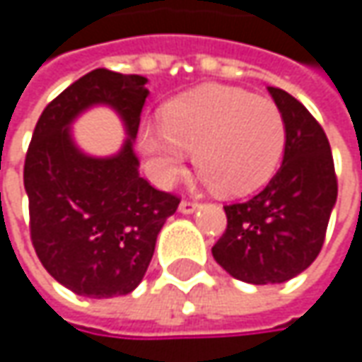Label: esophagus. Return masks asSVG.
<instances>
[{
    "label": "esophagus",
    "instance_id": "obj_1",
    "mask_svg": "<svg viewBox=\"0 0 362 362\" xmlns=\"http://www.w3.org/2000/svg\"><path fill=\"white\" fill-rule=\"evenodd\" d=\"M197 207H199V203L189 202V199H185V202L179 203V211H181V214H193V211H195Z\"/></svg>",
    "mask_w": 362,
    "mask_h": 362
}]
</instances>
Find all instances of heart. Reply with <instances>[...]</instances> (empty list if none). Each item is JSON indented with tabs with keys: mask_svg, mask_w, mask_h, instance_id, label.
Listing matches in <instances>:
<instances>
[{
	"mask_svg": "<svg viewBox=\"0 0 362 362\" xmlns=\"http://www.w3.org/2000/svg\"><path fill=\"white\" fill-rule=\"evenodd\" d=\"M286 145L282 110L240 88L205 86L173 100L163 122L139 132L151 177L171 185L185 171L187 151L203 179L226 195H245L276 171Z\"/></svg>",
	"mask_w": 362,
	"mask_h": 362,
	"instance_id": "heart-1",
	"label": "heart"
}]
</instances>
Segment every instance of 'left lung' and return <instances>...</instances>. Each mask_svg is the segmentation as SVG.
<instances>
[{
    "label": "left lung",
    "instance_id": "obj_1",
    "mask_svg": "<svg viewBox=\"0 0 362 362\" xmlns=\"http://www.w3.org/2000/svg\"><path fill=\"white\" fill-rule=\"evenodd\" d=\"M268 90L286 122L284 160L254 197L223 205L228 228L211 247L217 264L247 284H280L306 270L322 250L339 193L318 120L292 94Z\"/></svg>",
    "mask_w": 362,
    "mask_h": 362
}]
</instances>
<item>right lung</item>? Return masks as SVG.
Listing matches in <instances>:
<instances>
[{"label":"right lung","instance_id":"add662e5","mask_svg":"<svg viewBox=\"0 0 362 362\" xmlns=\"http://www.w3.org/2000/svg\"><path fill=\"white\" fill-rule=\"evenodd\" d=\"M145 84V76L105 68L78 78L44 108L25 153L35 254L78 296H124L141 284L160 228L181 202L139 175L132 141L148 94ZM94 104L115 107L127 127L129 139L115 158H88L71 141V120Z\"/></svg>","mask_w":362,"mask_h":362}]
</instances>
